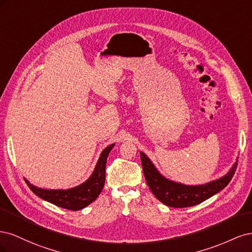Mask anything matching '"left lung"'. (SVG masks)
I'll use <instances>...</instances> for the list:
<instances>
[{"instance_id": "1", "label": "left lung", "mask_w": 252, "mask_h": 252, "mask_svg": "<svg viewBox=\"0 0 252 252\" xmlns=\"http://www.w3.org/2000/svg\"><path fill=\"white\" fill-rule=\"evenodd\" d=\"M140 155L145 179H146L151 192L156 195L158 201L174 208L190 207V206L200 204L215 195L229 184L236 170V166H238V161H236L226 175L216 181L209 182L204 185L189 186L166 179L158 171L155 165L144 152L141 151Z\"/></svg>"}]
</instances>
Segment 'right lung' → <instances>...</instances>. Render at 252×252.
Instances as JSON below:
<instances>
[{
  "label": "right lung",
  "instance_id": "1",
  "mask_svg": "<svg viewBox=\"0 0 252 252\" xmlns=\"http://www.w3.org/2000/svg\"><path fill=\"white\" fill-rule=\"evenodd\" d=\"M113 146L114 144H111L102 151L93 174L86 182L77 187L67 190H48L35 187L30 184L27 180H25V182L34 194L61 208L73 211L85 208L86 206L93 203L102 191L105 184L106 161H107V157Z\"/></svg>",
  "mask_w": 252,
  "mask_h": 252
}]
</instances>
